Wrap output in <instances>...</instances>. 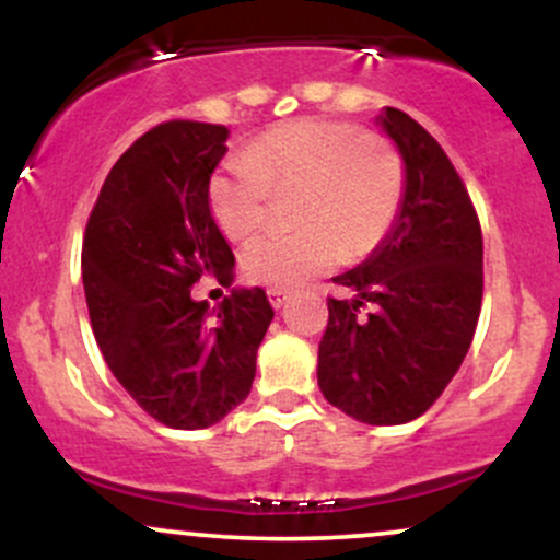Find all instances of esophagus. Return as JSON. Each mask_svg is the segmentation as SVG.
<instances>
[{
	"label": "esophagus",
	"instance_id": "esophagus-1",
	"mask_svg": "<svg viewBox=\"0 0 560 560\" xmlns=\"http://www.w3.org/2000/svg\"><path fill=\"white\" fill-rule=\"evenodd\" d=\"M289 298H292V294H289L287 289H276V287L268 289V300H271V305L276 307V311H279V307H284Z\"/></svg>",
	"mask_w": 560,
	"mask_h": 560
}]
</instances>
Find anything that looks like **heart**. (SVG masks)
<instances>
[{"instance_id":"b5f03b06","label":"heart","mask_w":560,"mask_h":560,"mask_svg":"<svg viewBox=\"0 0 560 560\" xmlns=\"http://www.w3.org/2000/svg\"><path fill=\"white\" fill-rule=\"evenodd\" d=\"M292 234H268L244 249L253 281L292 289L363 260L387 240L402 208L405 168L395 147L337 120L300 118L262 133L208 184V205L229 240L266 226L273 195H298Z\"/></svg>"}]
</instances>
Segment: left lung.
<instances>
[{"mask_svg":"<svg viewBox=\"0 0 560 560\" xmlns=\"http://www.w3.org/2000/svg\"><path fill=\"white\" fill-rule=\"evenodd\" d=\"M378 126L402 158V208L369 260L334 276L352 300L329 298L318 387L355 421L397 427L427 413L464 363L485 247L471 197L432 133L397 107H384Z\"/></svg>","mask_w":560,"mask_h":560,"instance_id":"1","label":"left lung"}]
</instances>
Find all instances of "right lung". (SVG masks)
Returning <instances> with one entry per match:
<instances>
[{
  "instance_id": "obj_1",
  "label": "right lung",
  "mask_w": 560,
  "mask_h": 560,
  "mask_svg": "<svg viewBox=\"0 0 560 560\" xmlns=\"http://www.w3.org/2000/svg\"><path fill=\"white\" fill-rule=\"evenodd\" d=\"M226 126L168 120L120 155L83 236V292L107 365L152 419L208 429L253 389L273 320L260 287L231 289L210 313L199 279L229 287L234 253L215 226L208 184Z\"/></svg>"
}]
</instances>
